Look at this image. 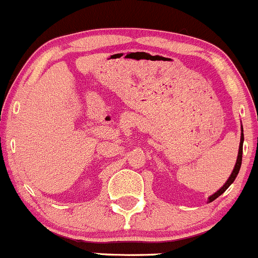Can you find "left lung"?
<instances>
[{
	"label": "left lung",
	"mask_w": 258,
	"mask_h": 258,
	"mask_svg": "<svg viewBox=\"0 0 258 258\" xmlns=\"http://www.w3.org/2000/svg\"><path fill=\"white\" fill-rule=\"evenodd\" d=\"M242 126H241V138H240V146H239V153H237V159H236V163H235V166H234V170L233 172L230 174V176H229V179L226 180V182L224 183V185L222 186L218 191L216 192V194H213L212 196L208 197V201L207 202H213L216 198H218L220 196V195H223L224 192L226 191V188L229 187V186L231 185V183L234 182V180L236 179L237 174H239L240 171V166H241V161H242V144H244V134H242Z\"/></svg>",
	"instance_id": "1"
}]
</instances>
